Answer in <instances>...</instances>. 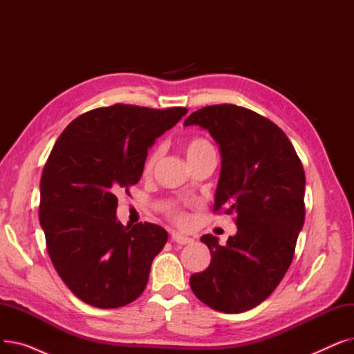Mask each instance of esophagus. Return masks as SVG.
I'll list each match as a JSON object with an SVG mask.
<instances>
[{
    "label": "esophagus",
    "instance_id": "1",
    "mask_svg": "<svg viewBox=\"0 0 354 354\" xmlns=\"http://www.w3.org/2000/svg\"><path fill=\"white\" fill-rule=\"evenodd\" d=\"M172 241L176 244H180V245H187V244H191L192 243V238L183 235V234H179V232H174L172 234Z\"/></svg>",
    "mask_w": 354,
    "mask_h": 354
}]
</instances>
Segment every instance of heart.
Returning <instances> with one entry per match:
<instances>
[{"mask_svg":"<svg viewBox=\"0 0 354 354\" xmlns=\"http://www.w3.org/2000/svg\"><path fill=\"white\" fill-rule=\"evenodd\" d=\"M185 152H187L188 160H194V159L202 158L205 155L215 153V149H214V146L209 140L203 139V138H194L187 143V146H185ZM158 159H159V151H155L151 156L147 158V160L145 163V172L146 174L153 171V167H155ZM172 215H174V219L176 222H179V224H185V222L188 221V216L185 215L182 211L172 209Z\"/></svg>","mask_w":354,"mask_h":354,"instance_id":"obj_1","label":"heart"}]
</instances>
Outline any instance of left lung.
<instances>
[{"mask_svg":"<svg viewBox=\"0 0 354 354\" xmlns=\"http://www.w3.org/2000/svg\"><path fill=\"white\" fill-rule=\"evenodd\" d=\"M185 126L207 129L219 145L222 165L214 211L236 214L227 245L201 238L212 257L191 277L194 294L222 313L261 304L286 275L304 224L306 175L287 135L245 107L215 104L189 115Z\"/></svg>","mask_w":354,"mask_h":354,"instance_id":"8db88e82","label":"left lung"}]
</instances>
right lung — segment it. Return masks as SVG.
Here are the masks:
<instances>
[{"label": "right lung", "mask_w": 354, "mask_h": 354, "mask_svg": "<svg viewBox=\"0 0 354 354\" xmlns=\"http://www.w3.org/2000/svg\"><path fill=\"white\" fill-rule=\"evenodd\" d=\"M185 107L113 104L74 119L54 143L40 180V224L64 284L93 307L118 308L143 292L167 232L116 218L118 195L138 183L147 149Z\"/></svg>", "instance_id": "obj_1"}]
</instances>
